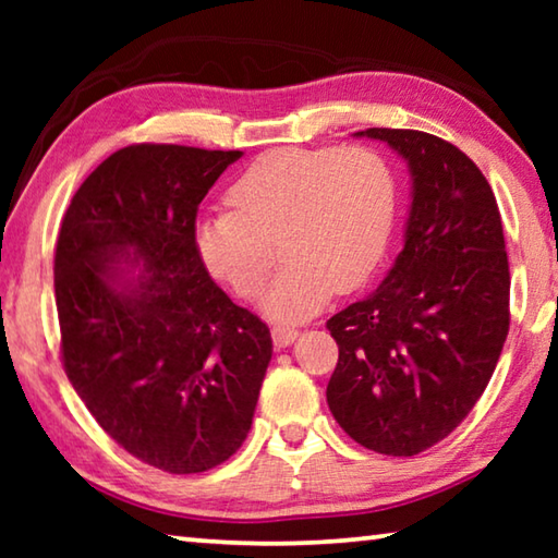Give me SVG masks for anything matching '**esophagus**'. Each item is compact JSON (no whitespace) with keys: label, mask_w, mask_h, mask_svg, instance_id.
Masks as SVG:
<instances>
[{"label":"esophagus","mask_w":558,"mask_h":558,"mask_svg":"<svg viewBox=\"0 0 558 558\" xmlns=\"http://www.w3.org/2000/svg\"><path fill=\"white\" fill-rule=\"evenodd\" d=\"M270 335H272V344H276L278 349H282V347H290L292 342H295V339H298V327L295 325L278 323V325H272Z\"/></svg>","instance_id":"esophagus-1"}]
</instances>
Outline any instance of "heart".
Wrapping results in <instances>:
<instances>
[{
    "label": "heart",
    "instance_id": "1",
    "mask_svg": "<svg viewBox=\"0 0 558 558\" xmlns=\"http://www.w3.org/2000/svg\"><path fill=\"white\" fill-rule=\"evenodd\" d=\"M233 211L202 216L194 243L216 278L253 298L272 266L282 268L260 295L263 313L305 317L329 298L362 286L389 243L396 184L369 147L272 149L226 192Z\"/></svg>",
    "mask_w": 558,
    "mask_h": 558
}]
</instances>
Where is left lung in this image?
I'll use <instances>...</instances> for the list:
<instances>
[{"label": "left lung", "mask_w": 558, "mask_h": 558, "mask_svg": "<svg viewBox=\"0 0 558 558\" xmlns=\"http://www.w3.org/2000/svg\"><path fill=\"white\" fill-rule=\"evenodd\" d=\"M411 174L403 251L369 295L327 319L339 347L327 384L359 446L418 456L456 430L493 376L509 332L502 219L485 174L418 130L369 128Z\"/></svg>", "instance_id": "1"}]
</instances>
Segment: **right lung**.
<instances>
[{
  "mask_svg": "<svg viewBox=\"0 0 558 558\" xmlns=\"http://www.w3.org/2000/svg\"><path fill=\"white\" fill-rule=\"evenodd\" d=\"M239 149L130 145L90 172L53 258L63 369L108 436L172 475L229 460L272 356L266 323L211 280L196 211Z\"/></svg>",
  "mask_w": 558,
  "mask_h": 558,
  "instance_id": "add662e5",
  "label": "right lung"
}]
</instances>
